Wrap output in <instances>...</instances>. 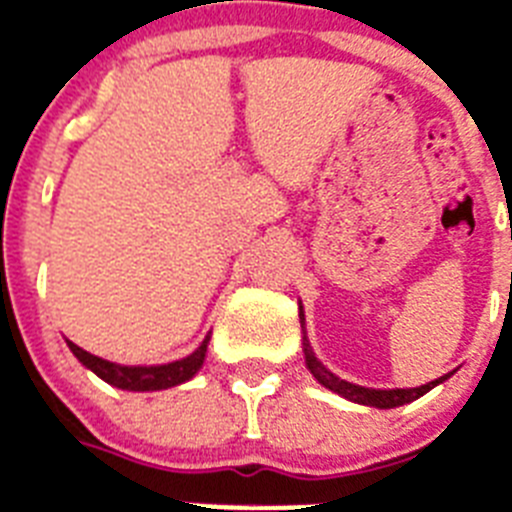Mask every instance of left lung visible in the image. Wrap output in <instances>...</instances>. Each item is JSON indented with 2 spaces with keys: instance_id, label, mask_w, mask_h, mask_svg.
I'll use <instances>...</instances> for the list:
<instances>
[{
  "instance_id": "1",
  "label": "left lung",
  "mask_w": 512,
  "mask_h": 512,
  "mask_svg": "<svg viewBox=\"0 0 512 512\" xmlns=\"http://www.w3.org/2000/svg\"><path fill=\"white\" fill-rule=\"evenodd\" d=\"M299 315H302V305H299ZM302 328H305V315H302ZM302 352H305L307 371L313 373L318 384L331 389V392L344 397V400L357 402V405L378 407V410H392V407H400V405H407V402L418 400V397H423V394L431 392L434 386H439L442 381H447V378L452 376V373H444L442 378H436V381H429V384H423V386H415V389H371V386L350 384V381L334 376V373L328 371L326 365L315 357L313 347H310V342H307V336H302Z\"/></svg>"
}]
</instances>
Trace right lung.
Here are the masks:
<instances>
[{"label":"right lung","instance_id":"1","mask_svg":"<svg viewBox=\"0 0 512 512\" xmlns=\"http://www.w3.org/2000/svg\"><path fill=\"white\" fill-rule=\"evenodd\" d=\"M207 344H210V334L205 336V342L199 344L191 355L173 360L165 365H120L110 363L105 357L91 355V352L81 350L78 344L68 342L70 352L78 357V363L83 368H89L91 373H97L102 381H107L115 389H126V392H160V389H170V386L186 384L189 378H194L205 363Z\"/></svg>","mask_w":512,"mask_h":512}]
</instances>
